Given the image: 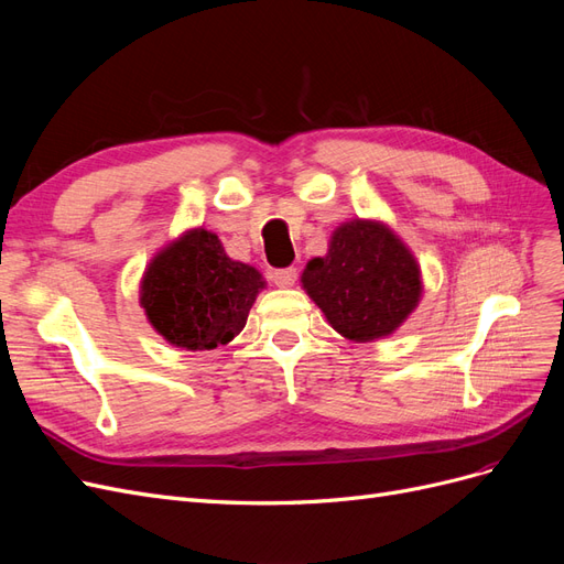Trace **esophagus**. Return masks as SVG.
<instances>
[{
    "instance_id": "obj_1",
    "label": "esophagus",
    "mask_w": 564,
    "mask_h": 564,
    "mask_svg": "<svg viewBox=\"0 0 564 564\" xmlns=\"http://www.w3.org/2000/svg\"><path fill=\"white\" fill-rule=\"evenodd\" d=\"M270 278H272V282H275L278 286H292L299 280V270L294 265L278 268V270H272Z\"/></svg>"
}]
</instances>
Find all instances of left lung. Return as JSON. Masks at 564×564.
I'll return each instance as SVG.
<instances>
[{
  "label": "left lung",
  "instance_id": "1",
  "mask_svg": "<svg viewBox=\"0 0 564 564\" xmlns=\"http://www.w3.org/2000/svg\"><path fill=\"white\" fill-rule=\"evenodd\" d=\"M301 280L332 327L350 340L392 334L421 296L414 256L386 226L371 220L340 226L329 253L305 265Z\"/></svg>",
  "mask_w": 564,
  "mask_h": 564
}]
</instances>
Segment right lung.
<instances>
[{
  "label": "right lung",
  "instance_id": "obj_1",
  "mask_svg": "<svg viewBox=\"0 0 564 564\" xmlns=\"http://www.w3.org/2000/svg\"><path fill=\"white\" fill-rule=\"evenodd\" d=\"M259 289V270L228 259L218 237L199 228L155 256L141 303L169 344L214 350L245 329Z\"/></svg>",
  "mask_w": 564,
  "mask_h": 564
}]
</instances>
